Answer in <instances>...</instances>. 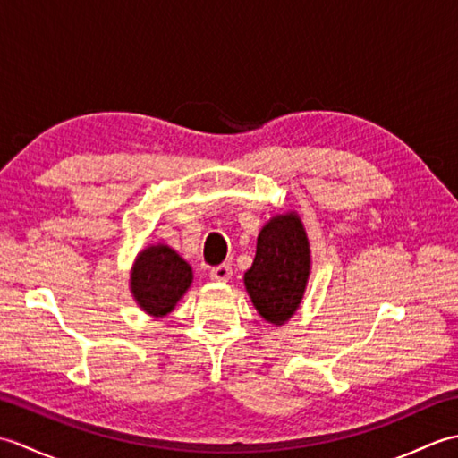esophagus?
Segmentation results:
<instances>
[{"label":"esophagus","mask_w":458,"mask_h":458,"mask_svg":"<svg viewBox=\"0 0 458 458\" xmlns=\"http://www.w3.org/2000/svg\"><path fill=\"white\" fill-rule=\"evenodd\" d=\"M232 277V266L230 264H220L210 269V279L214 281H228Z\"/></svg>","instance_id":"obj_1"}]
</instances>
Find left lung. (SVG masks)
<instances>
[{
    "instance_id": "obj_1",
    "label": "left lung",
    "mask_w": 458,
    "mask_h": 458,
    "mask_svg": "<svg viewBox=\"0 0 458 458\" xmlns=\"http://www.w3.org/2000/svg\"><path fill=\"white\" fill-rule=\"evenodd\" d=\"M310 274V248L297 212L277 214L261 228L254 264L244 285L258 313L281 327L303 301Z\"/></svg>"
}]
</instances>
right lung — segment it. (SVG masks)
Instances as JSON below:
<instances>
[{
  "label": "right lung",
  "instance_id": "add662e5",
  "mask_svg": "<svg viewBox=\"0 0 458 458\" xmlns=\"http://www.w3.org/2000/svg\"><path fill=\"white\" fill-rule=\"evenodd\" d=\"M191 284V266L165 244L145 248L135 259L130 277L133 299L155 318L169 315Z\"/></svg>",
  "mask_w": 458,
  "mask_h": 458
}]
</instances>
